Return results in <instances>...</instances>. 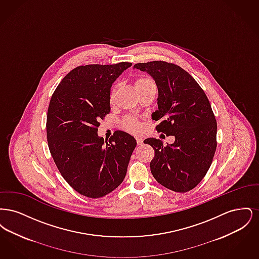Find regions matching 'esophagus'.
<instances>
[{
  "mask_svg": "<svg viewBox=\"0 0 259 259\" xmlns=\"http://www.w3.org/2000/svg\"><path fill=\"white\" fill-rule=\"evenodd\" d=\"M136 142H137V145H138V146H141V145H143L144 140H143L142 138H136Z\"/></svg>",
  "mask_w": 259,
  "mask_h": 259,
  "instance_id": "esophagus-1",
  "label": "esophagus"
}]
</instances>
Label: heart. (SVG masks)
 I'll use <instances>...</instances> for the list:
<instances>
[{"label": "heart", "instance_id": "b5f03b06", "mask_svg": "<svg viewBox=\"0 0 259 259\" xmlns=\"http://www.w3.org/2000/svg\"><path fill=\"white\" fill-rule=\"evenodd\" d=\"M151 85H155L154 80L147 75L138 76L135 79V87L136 89L138 90V92L146 89L147 87H151ZM116 90H117V84L111 87V91H110V102L111 103L114 101ZM122 128L127 132L138 133L141 130V124L134 116H126L122 120Z\"/></svg>", "mask_w": 259, "mask_h": 259}]
</instances>
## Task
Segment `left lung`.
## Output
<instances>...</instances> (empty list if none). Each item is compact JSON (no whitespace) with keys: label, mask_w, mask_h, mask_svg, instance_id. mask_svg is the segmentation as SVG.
Wrapping results in <instances>:
<instances>
[{"label":"left lung","mask_w":259,"mask_h":259,"mask_svg":"<svg viewBox=\"0 0 259 259\" xmlns=\"http://www.w3.org/2000/svg\"><path fill=\"white\" fill-rule=\"evenodd\" d=\"M134 68L148 72L158 87V111L151 115L160 120L155 129L176 138L167 146L154 138L144 141L154 149L151 174L166 188L187 192L204 179L217 149L218 125L209 99L197 81L176 64L151 61Z\"/></svg>","instance_id":"1"}]
</instances>
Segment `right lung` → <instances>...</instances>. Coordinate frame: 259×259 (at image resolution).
<instances>
[{"mask_svg":"<svg viewBox=\"0 0 259 259\" xmlns=\"http://www.w3.org/2000/svg\"><path fill=\"white\" fill-rule=\"evenodd\" d=\"M132 63L78 66L50 99L47 137L51 156L64 180L79 194L100 198L123 182L136 140L115 131L109 142L98 137L100 120L111 111L112 82Z\"/></svg>","mask_w":259,"mask_h":259,"instance_id":"add662e5","label":"right lung"}]
</instances>
